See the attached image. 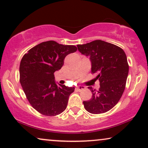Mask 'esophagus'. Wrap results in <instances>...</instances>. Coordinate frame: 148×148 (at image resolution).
<instances>
[{
	"mask_svg": "<svg viewBox=\"0 0 148 148\" xmlns=\"http://www.w3.org/2000/svg\"><path fill=\"white\" fill-rule=\"evenodd\" d=\"M85 89H86V87L83 86H78L76 87V90L77 91H82V90H85Z\"/></svg>",
	"mask_w": 148,
	"mask_h": 148,
	"instance_id": "esophagus-1",
	"label": "esophagus"
}]
</instances>
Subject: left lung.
<instances>
[{
  "instance_id": "left-lung-1",
  "label": "left lung",
  "mask_w": 148,
  "mask_h": 148,
  "mask_svg": "<svg viewBox=\"0 0 148 148\" xmlns=\"http://www.w3.org/2000/svg\"><path fill=\"white\" fill-rule=\"evenodd\" d=\"M82 54L90 58L91 71L97 73L100 88L96 91L88 87L92 96L84 101L86 110L93 114L105 113L112 109L122 97L128 74L127 58L123 49L107 42L96 40L77 45Z\"/></svg>"
}]
</instances>
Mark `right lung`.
<instances>
[{"label": "right lung", "mask_w": 148, "mask_h": 148, "mask_svg": "<svg viewBox=\"0 0 148 148\" xmlns=\"http://www.w3.org/2000/svg\"><path fill=\"white\" fill-rule=\"evenodd\" d=\"M75 45L43 42L24 54L20 65V79L30 104L40 114L54 116L64 112L74 87L56 84L54 72L64 64L65 57L77 51Z\"/></svg>", "instance_id": "right-lung-1"}]
</instances>
